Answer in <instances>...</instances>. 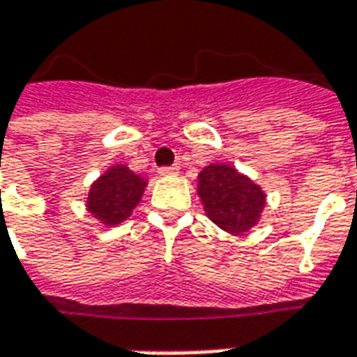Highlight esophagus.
<instances>
[{
  "mask_svg": "<svg viewBox=\"0 0 357 357\" xmlns=\"http://www.w3.org/2000/svg\"><path fill=\"white\" fill-rule=\"evenodd\" d=\"M158 174L160 176H178L179 166H166V168H160Z\"/></svg>",
  "mask_w": 357,
  "mask_h": 357,
  "instance_id": "esophagus-1",
  "label": "esophagus"
}]
</instances>
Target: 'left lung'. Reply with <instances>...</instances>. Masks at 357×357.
<instances>
[{"instance_id": "8db88e82", "label": "left lung", "mask_w": 357, "mask_h": 357, "mask_svg": "<svg viewBox=\"0 0 357 357\" xmlns=\"http://www.w3.org/2000/svg\"><path fill=\"white\" fill-rule=\"evenodd\" d=\"M197 179L205 213L219 229L240 234L258 225L266 207V193L248 176L229 164H209Z\"/></svg>"}]
</instances>
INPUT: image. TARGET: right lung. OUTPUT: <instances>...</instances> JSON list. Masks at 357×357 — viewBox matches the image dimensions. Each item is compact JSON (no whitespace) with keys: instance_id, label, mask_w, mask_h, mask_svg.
I'll list each match as a JSON object with an SVG mask.
<instances>
[{"instance_id":"right-lung-1","label":"right lung","mask_w":357,"mask_h":357,"mask_svg":"<svg viewBox=\"0 0 357 357\" xmlns=\"http://www.w3.org/2000/svg\"><path fill=\"white\" fill-rule=\"evenodd\" d=\"M146 183V179L123 164L111 166L91 183L87 193V211L105 227H117L132 215Z\"/></svg>"}]
</instances>
